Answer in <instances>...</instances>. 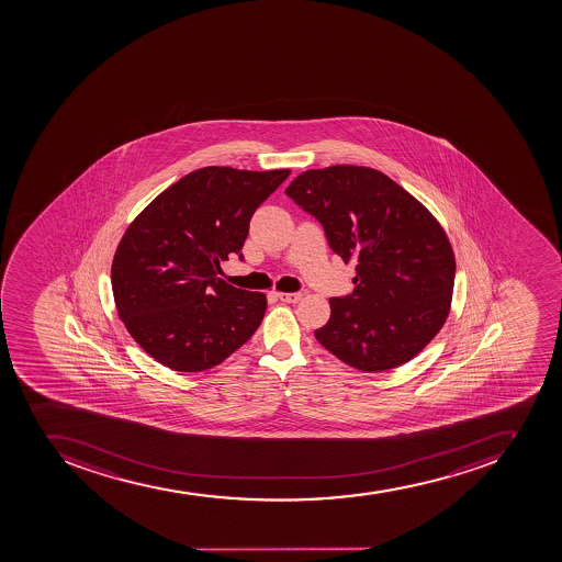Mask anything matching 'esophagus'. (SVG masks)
Returning <instances> with one entry per match:
<instances>
[{
	"label": "esophagus",
	"mask_w": 562,
	"mask_h": 562,
	"mask_svg": "<svg viewBox=\"0 0 562 562\" xmlns=\"http://www.w3.org/2000/svg\"><path fill=\"white\" fill-rule=\"evenodd\" d=\"M277 299L285 303H296L302 300V293H277Z\"/></svg>",
	"instance_id": "34e87169"
}]
</instances>
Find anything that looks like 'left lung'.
<instances>
[{
    "mask_svg": "<svg viewBox=\"0 0 562 562\" xmlns=\"http://www.w3.org/2000/svg\"><path fill=\"white\" fill-rule=\"evenodd\" d=\"M285 194L323 224L353 293L330 299L314 336L361 372H384L423 352L451 311L457 260L437 217L379 170L333 165L305 170Z\"/></svg>",
    "mask_w": 562,
    "mask_h": 562,
    "instance_id": "left-lung-1",
    "label": "left lung"
}]
</instances>
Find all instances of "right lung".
<instances>
[{"label": "right lung", "instance_id": "right-lung-1", "mask_svg": "<svg viewBox=\"0 0 562 562\" xmlns=\"http://www.w3.org/2000/svg\"><path fill=\"white\" fill-rule=\"evenodd\" d=\"M289 175L203 167L170 184L127 226L111 285L120 319L150 358L176 372H204L254 336L266 294L217 274L243 249L255 210Z\"/></svg>", "mask_w": 562, "mask_h": 562}]
</instances>
